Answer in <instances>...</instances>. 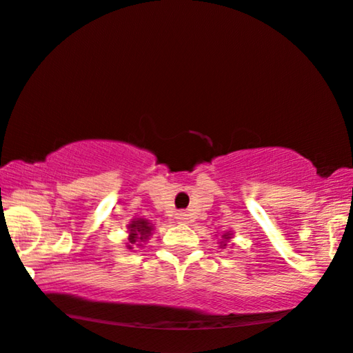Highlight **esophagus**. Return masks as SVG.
<instances>
[{
	"mask_svg": "<svg viewBox=\"0 0 353 353\" xmlns=\"http://www.w3.org/2000/svg\"><path fill=\"white\" fill-rule=\"evenodd\" d=\"M176 219H177V223H187L189 214H187L185 211H179V213H176Z\"/></svg>",
	"mask_w": 353,
	"mask_h": 353,
	"instance_id": "esophagus-1",
	"label": "esophagus"
}]
</instances>
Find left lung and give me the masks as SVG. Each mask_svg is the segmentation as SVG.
Wrapping results in <instances>:
<instances>
[{"mask_svg": "<svg viewBox=\"0 0 353 353\" xmlns=\"http://www.w3.org/2000/svg\"><path fill=\"white\" fill-rule=\"evenodd\" d=\"M232 237H234V232L232 231H225V232L221 234V241L218 242L219 243V248L228 247V243L231 242ZM232 245H234V243H232Z\"/></svg>", "mask_w": 353, "mask_h": 353, "instance_id": "8db88e82", "label": "left lung"}]
</instances>
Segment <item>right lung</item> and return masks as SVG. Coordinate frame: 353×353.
I'll return each instance as SVG.
<instances>
[{
	"instance_id": "obj_1",
	"label": "right lung",
	"mask_w": 353,
	"mask_h": 353,
	"mask_svg": "<svg viewBox=\"0 0 353 353\" xmlns=\"http://www.w3.org/2000/svg\"><path fill=\"white\" fill-rule=\"evenodd\" d=\"M154 231V224L150 223L148 219L135 218L128 224V247L132 250L134 245L142 247V242H147Z\"/></svg>"
}]
</instances>
